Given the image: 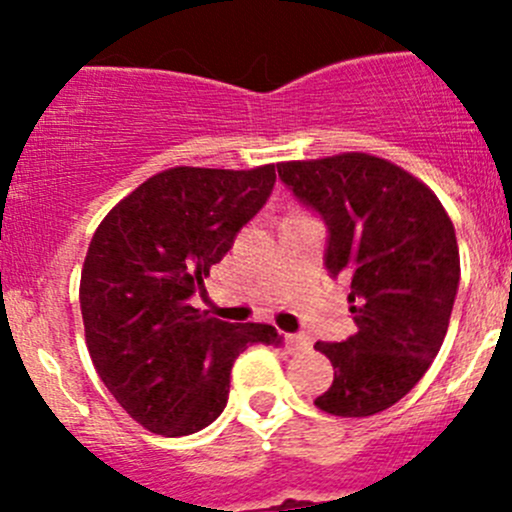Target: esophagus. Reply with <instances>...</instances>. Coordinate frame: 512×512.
I'll return each mask as SVG.
<instances>
[{
	"mask_svg": "<svg viewBox=\"0 0 512 512\" xmlns=\"http://www.w3.org/2000/svg\"><path fill=\"white\" fill-rule=\"evenodd\" d=\"M285 342H287L289 352H299V349L309 347V342H307V337H304V334H287Z\"/></svg>",
	"mask_w": 512,
	"mask_h": 512,
	"instance_id": "esophagus-1",
	"label": "esophagus"
}]
</instances>
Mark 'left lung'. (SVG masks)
Instances as JSON below:
<instances>
[{
	"instance_id": "left-lung-1",
	"label": "left lung",
	"mask_w": 512,
	"mask_h": 512,
	"mask_svg": "<svg viewBox=\"0 0 512 512\" xmlns=\"http://www.w3.org/2000/svg\"><path fill=\"white\" fill-rule=\"evenodd\" d=\"M294 198L327 225L324 267L349 282L356 334L317 342L334 381L314 399L334 416H374L436 359L461 280L456 230L436 195L366 153L277 163Z\"/></svg>"
}]
</instances>
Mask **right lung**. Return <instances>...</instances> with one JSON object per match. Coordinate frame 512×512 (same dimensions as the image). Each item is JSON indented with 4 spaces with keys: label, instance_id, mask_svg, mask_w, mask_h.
<instances>
[{
    "label": "right lung",
    "instance_id": "add662e5",
    "mask_svg": "<svg viewBox=\"0 0 512 512\" xmlns=\"http://www.w3.org/2000/svg\"><path fill=\"white\" fill-rule=\"evenodd\" d=\"M275 165L163 170L103 218L81 270V317L98 376L143 428L188 436L227 404L232 361L275 344L270 324H230L190 304L275 188Z\"/></svg>",
    "mask_w": 512,
    "mask_h": 512
}]
</instances>
